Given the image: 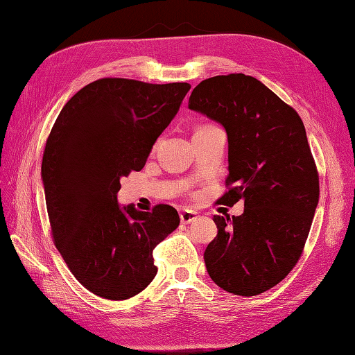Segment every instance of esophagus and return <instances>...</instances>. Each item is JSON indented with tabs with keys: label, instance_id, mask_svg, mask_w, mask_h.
Wrapping results in <instances>:
<instances>
[{
	"label": "esophagus",
	"instance_id": "obj_1",
	"mask_svg": "<svg viewBox=\"0 0 355 355\" xmlns=\"http://www.w3.org/2000/svg\"><path fill=\"white\" fill-rule=\"evenodd\" d=\"M179 218H180V222L182 223H191L192 220L197 219V211H192V210H180L179 211Z\"/></svg>",
	"mask_w": 355,
	"mask_h": 355
}]
</instances>
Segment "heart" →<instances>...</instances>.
I'll return each mask as SVG.
<instances>
[{
    "mask_svg": "<svg viewBox=\"0 0 355 355\" xmlns=\"http://www.w3.org/2000/svg\"><path fill=\"white\" fill-rule=\"evenodd\" d=\"M206 127H211V124H204V125H201L198 128H206ZM198 128H197V130H198Z\"/></svg>",
    "mask_w": 355,
    "mask_h": 355,
    "instance_id": "obj_1",
    "label": "heart"
}]
</instances>
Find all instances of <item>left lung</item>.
I'll use <instances>...</instances> for the list:
<instances>
[{
	"label": "left lung",
	"mask_w": 355,
	"mask_h": 355,
	"mask_svg": "<svg viewBox=\"0 0 355 355\" xmlns=\"http://www.w3.org/2000/svg\"><path fill=\"white\" fill-rule=\"evenodd\" d=\"M188 106L228 135V191L240 216H216L218 235L204 252L207 272L223 290L254 296L277 286L302 256L318 204V170L305 127L292 106L244 73L218 75L192 90Z\"/></svg>",
	"instance_id": "obj_1"
}]
</instances>
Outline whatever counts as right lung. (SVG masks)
<instances>
[{
    "mask_svg": "<svg viewBox=\"0 0 355 355\" xmlns=\"http://www.w3.org/2000/svg\"><path fill=\"white\" fill-rule=\"evenodd\" d=\"M191 85L101 78L63 106L47 137L41 176L53 243L77 280L96 296L125 300L154 280L153 252L179 227L157 204H116L120 180L142 170Z\"/></svg>",
    "mask_w": 355,
    "mask_h": 355,
    "instance_id": "add662e5",
    "label": "right lung"
}]
</instances>
